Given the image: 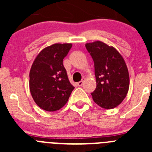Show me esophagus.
<instances>
[{"instance_id": "1", "label": "esophagus", "mask_w": 152, "mask_h": 152, "mask_svg": "<svg viewBox=\"0 0 152 152\" xmlns=\"http://www.w3.org/2000/svg\"><path fill=\"white\" fill-rule=\"evenodd\" d=\"M85 80V77H83L82 80H80V81H79L78 83H77V85L79 86V87H80V86H82L83 84H84V81Z\"/></svg>"}]
</instances>
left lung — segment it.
I'll return each mask as SVG.
<instances>
[{
    "label": "left lung",
    "instance_id": "8db88e82",
    "mask_svg": "<svg viewBox=\"0 0 152 152\" xmlns=\"http://www.w3.org/2000/svg\"><path fill=\"white\" fill-rule=\"evenodd\" d=\"M94 62L96 87L93 100L104 109L119 105L127 95L129 75L124 58L114 47L100 41L85 44Z\"/></svg>",
    "mask_w": 152,
    "mask_h": 152
}]
</instances>
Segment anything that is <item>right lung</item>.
<instances>
[{
	"label": "right lung",
	"instance_id": "right-lung-1",
	"mask_svg": "<svg viewBox=\"0 0 152 152\" xmlns=\"http://www.w3.org/2000/svg\"><path fill=\"white\" fill-rule=\"evenodd\" d=\"M72 43H56L45 47L37 55L29 72V91L41 109L54 112L62 108L74 90L63 59Z\"/></svg>",
	"mask_w": 152,
	"mask_h": 152
}]
</instances>
